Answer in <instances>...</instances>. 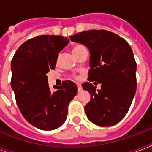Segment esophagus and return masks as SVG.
I'll use <instances>...</instances> for the list:
<instances>
[{"instance_id": "1", "label": "esophagus", "mask_w": 152, "mask_h": 152, "mask_svg": "<svg viewBox=\"0 0 152 152\" xmlns=\"http://www.w3.org/2000/svg\"><path fill=\"white\" fill-rule=\"evenodd\" d=\"M77 87H78V91H82V87H81V85L80 83L77 84Z\"/></svg>"}]
</instances>
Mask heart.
Here are the masks:
<instances>
[{
	"instance_id": "1",
	"label": "heart",
	"mask_w": 152,
	"mask_h": 152,
	"mask_svg": "<svg viewBox=\"0 0 152 152\" xmlns=\"http://www.w3.org/2000/svg\"><path fill=\"white\" fill-rule=\"evenodd\" d=\"M84 47H83V46H80V45H76V46H73V48H72V53L73 54H76V53H78L79 51L81 50L82 49H83Z\"/></svg>"
}]
</instances>
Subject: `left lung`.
Masks as SVG:
<instances>
[{"mask_svg":"<svg viewBox=\"0 0 152 152\" xmlns=\"http://www.w3.org/2000/svg\"><path fill=\"white\" fill-rule=\"evenodd\" d=\"M90 52L89 81H96L101 89L89 82L82 84L91 95L84 107L89 120L99 126H112L129 111L137 90V63L127 42L105 30H90L70 36Z\"/></svg>","mask_w":152,"mask_h":152,"instance_id":"8db88e82","label":"left lung"}]
</instances>
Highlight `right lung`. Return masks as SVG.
<instances>
[{"label": "right lung", "mask_w": 152, "mask_h": 152, "mask_svg": "<svg viewBox=\"0 0 152 152\" xmlns=\"http://www.w3.org/2000/svg\"><path fill=\"white\" fill-rule=\"evenodd\" d=\"M69 39L63 36L40 35L19 47L11 62V87L23 118L34 127L50 131L64 123L68 106L77 94L72 81H64L52 92L46 74L54 69L59 53Z\"/></svg>", "instance_id": "right-lung-1"}]
</instances>
